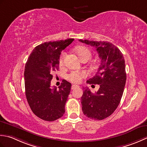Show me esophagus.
Here are the masks:
<instances>
[{
    "label": "esophagus",
    "instance_id": "1",
    "mask_svg": "<svg viewBox=\"0 0 147 147\" xmlns=\"http://www.w3.org/2000/svg\"><path fill=\"white\" fill-rule=\"evenodd\" d=\"M79 88V86H78V85H72V86H71V89H72V90H73V89H76V88Z\"/></svg>",
    "mask_w": 147,
    "mask_h": 147
}]
</instances>
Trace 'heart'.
<instances>
[{"label":"heart","mask_w":147,"mask_h":147,"mask_svg":"<svg viewBox=\"0 0 147 147\" xmlns=\"http://www.w3.org/2000/svg\"><path fill=\"white\" fill-rule=\"evenodd\" d=\"M76 51L79 56V58L82 60L83 59L88 58L89 59L91 56V50L87 47L85 46H79L76 48ZM65 56V53H62L59 59V63L60 65H62L63 63V59ZM88 76V73L86 71H73L70 74L68 75V79L71 82L75 83H80L82 81L83 78L86 77Z\"/></svg>","instance_id":"b5f03b06"}]
</instances>
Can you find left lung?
I'll list each match as a JSON object with an SVG mask.
<instances>
[{"mask_svg":"<svg viewBox=\"0 0 147 147\" xmlns=\"http://www.w3.org/2000/svg\"><path fill=\"white\" fill-rule=\"evenodd\" d=\"M95 47L100 58L98 71L87 83L100 85L93 94L86 88L81 97L82 112L88 118L103 120L111 115L120 103L126 81L123 55L113 44L105 41L80 39Z\"/></svg>","mask_w":147,"mask_h":147,"instance_id":"obj_1","label":"left lung"}]
</instances>
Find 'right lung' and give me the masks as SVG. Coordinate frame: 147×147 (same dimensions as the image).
Returning <instances> with one entry per match:
<instances>
[{
    "label": "right lung",
    "instance_id": "obj_1",
    "mask_svg": "<svg viewBox=\"0 0 147 147\" xmlns=\"http://www.w3.org/2000/svg\"><path fill=\"white\" fill-rule=\"evenodd\" d=\"M74 40L68 38L38 45L26 63L24 77L26 100L33 113L44 121H56L65 113L71 84L63 80L57 89L51 86V80L52 73L59 69L61 52Z\"/></svg>",
    "mask_w": 147,
    "mask_h": 147
}]
</instances>
